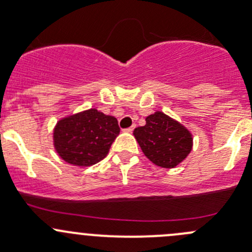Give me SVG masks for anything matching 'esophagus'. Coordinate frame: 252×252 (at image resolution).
<instances>
[{"instance_id":"1","label":"esophagus","mask_w":252,"mask_h":252,"mask_svg":"<svg viewBox=\"0 0 252 252\" xmlns=\"http://www.w3.org/2000/svg\"><path fill=\"white\" fill-rule=\"evenodd\" d=\"M133 130H134V126H131L130 128H126L124 131H126V133H133Z\"/></svg>"}]
</instances>
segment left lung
I'll return each instance as SVG.
<instances>
[{"label": "left lung", "instance_id": "left-lung-1", "mask_svg": "<svg viewBox=\"0 0 252 252\" xmlns=\"http://www.w3.org/2000/svg\"><path fill=\"white\" fill-rule=\"evenodd\" d=\"M146 124L134 129V136L145 156L162 168H174L192 150V134L182 123L157 111L145 118Z\"/></svg>", "mask_w": 252, "mask_h": 252}]
</instances>
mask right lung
I'll return each mask as SVG.
<instances>
[{"label": "right lung", "instance_id": "add662e5", "mask_svg": "<svg viewBox=\"0 0 252 252\" xmlns=\"http://www.w3.org/2000/svg\"><path fill=\"white\" fill-rule=\"evenodd\" d=\"M118 121L96 108L61 118L53 129V146L58 156L75 167H89L108 155L119 134Z\"/></svg>", "mask_w": 252, "mask_h": 252}]
</instances>
